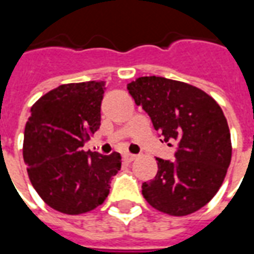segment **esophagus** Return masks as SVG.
<instances>
[{
  "instance_id": "esophagus-1",
  "label": "esophagus",
  "mask_w": 254,
  "mask_h": 254,
  "mask_svg": "<svg viewBox=\"0 0 254 254\" xmlns=\"http://www.w3.org/2000/svg\"><path fill=\"white\" fill-rule=\"evenodd\" d=\"M136 159H137V156H136V155L129 154V152H127V154H124V160H125V162H133V160H136Z\"/></svg>"
}]
</instances>
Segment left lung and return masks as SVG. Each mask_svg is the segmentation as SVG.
Segmentation results:
<instances>
[{
	"instance_id": "left-lung-1",
	"label": "left lung",
	"mask_w": 254,
	"mask_h": 254,
	"mask_svg": "<svg viewBox=\"0 0 254 254\" xmlns=\"http://www.w3.org/2000/svg\"><path fill=\"white\" fill-rule=\"evenodd\" d=\"M127 91L162 140L178 143L176 160L156 159V176L141 187L144 198L173 216L196 212L218 193L231 162L230 129L220 106L202 89L166 77H138Z\"/></svg>"
}]
</instances>
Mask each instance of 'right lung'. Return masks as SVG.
<instances>
[{
    "mask_svg": "<svg viewBox=\"0 0 254 254\" xmlns=\"http://www.w3.org/2000/svg\"><path fill=\"white\" fill-rule=\"evenodd\" d=\"M105 81L63 84L31 107L23 158L38 194L58 212L78 215L103 204L121 155L81 149L100 127Z\"/></svg>",
    "mask_w": 254,
    "mask_h": 254,
    "instance_id": "add662e5",
    "label": "right lung"
}]
</instances>
